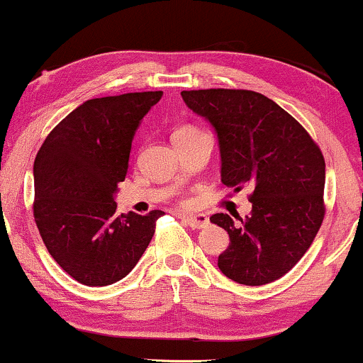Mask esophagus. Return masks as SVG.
I'll use <instances>...</instances> for the list:
<instances>
[{
    "instance_id": "34e87169",
    "label": "esophagus",
    "mask_w": 363,
    "mask_h": 363,
    "mask_svg": "<svg viewBox=\"0 0 363 363\" xmlns=\"http://www.w3.org/2000/svg\"><path fill=\"white\" fill-rule=\"evenodd\" d=\"M185 223H189L191 229H203L208 225V217L205 213H196V216H180Z\"/></svg>"
}]
</instances>
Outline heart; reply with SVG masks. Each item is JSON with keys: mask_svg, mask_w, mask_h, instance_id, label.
Here are the masks:
<instances>
[{"mask_svg": "<svg viewBox=\"0 0 363 363\" xmlns=\"http://www.w3.org/2000/svg\"><path fill=\"white\" fill-rule=\"evenodd\" d=\"M191 131H195V128H191V126H182V128L174 129L172 136H178V134H186V133H191Z\"/></svg>", "mask_w": 363, "mask_h": 363, "instance_id": "heart-1", "label": "heart"}]
</instances>
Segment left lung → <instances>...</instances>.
<instances>
[{
  "instance_id": "obj_1",
  "label": "left lung",
  "mask_w": 363,
  "mask_h": 363,
  "mask_svg": "<svg viewBox=\"0 0 363 363\" xmlns=\"http://www.w3.org/2000/svg\"><path fill=\"white\" fill-rule=\"evenodd\" d=\"M182 97L217 134L223 185L254 189L245 218L210 217L230 237L218 269L245 286L279 279L305 256L323 222L320 147L293 116L259 92L205 89L183 91Z\"/></svg>"
}]
</instances>
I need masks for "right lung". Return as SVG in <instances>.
<instances>
[{
	"instance_id": "right-lung-1",
	"label": "right lung",
	"mask_w": 363,
	"mask_h": 363,
	"mask_svg": "<svg viewBox=\"0 0 363 363\" xmlns=\"http://www.w3.org/2000/svg\"><path fill=\"white\" fill-rule=\"evenodd\" d=\"M163 92H129L86 101L62 119L33 163V216L58 266L86 286L126 277L163 216L116 213L118 183L141 121Z\"/></svg>"
}]
</instances>
